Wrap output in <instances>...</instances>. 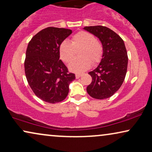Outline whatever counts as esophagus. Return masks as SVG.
<instances>
[{
  "label": "esophagus",
  "instance_id": "1",
  "mask_svg": "<svg viewBox=\"0 0 152 152\" xmlns=\"http://www.w3.org/2000/svg\"><path fill=\"white\" fill-rule=\"evenodd\" d=\"M82 75H83L82 74H76V78H79Z\"/></svg>",
  "mask_w": 152,
  "mask_h": 152
}]
</instances>
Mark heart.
<instances>
[{
	"mask_svg": "<svg viewBox=\"0 0 152 152\" xmlns=\"http://www.w3.org/2000/svg\"><path fill=\"white\" fill-rule=\"evenodd\" d=\"M80 48L78 55L80 57L74 59L69 65V69L76 73L88 69L91 63L97 65L103 56L102 44L95 36L87 31H80L72 36L71 42L66 40L61 42L58 47L60 58L64 63H69L75 55V50Z\"/></svg>",
	"mask_w": 152,
	"mask_h": 152,
	"instance_id": "heart-1",
	"label": "heart"
}]
</instances>
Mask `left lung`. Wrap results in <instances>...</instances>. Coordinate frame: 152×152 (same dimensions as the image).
<instances>
[{
	"mask_svg": "<svg viewBox=\"0 0 152 152\" xmlns=\"http://www.w3.org/2000/svg\"><path fill=\"white\" fill-rule=\"evenodd\" d=\"M84 29L97 36L103 48L100 64L89 72L92 81L87 91L96 99H105L114 95L125 80L128 63L127 50L121 36L108 27L97 25Z\"/></svg>",
	"mask_w": 152,
	"mask_h": 152,
	"instance_id": "1",
	"label": "left lung"
}]
</instances>
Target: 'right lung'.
Instances as JSON below:
<instances>
[{"mask_svg": "<svg viewBox=\"0 0 152 152\" xmlns=\"http://www.w3.org/2000/svg\"><path fill=\"white\" fill-rule=\"evenodd\" d=\"M69 29L49 27L33 36L26 50L25 72L36 96L49 103L61 102L75 74L59 59L58 47L72 34Z\"/></svg>", "mask_w": 152, "mask_h": 152, "instance_id": "obj_1", "label": "right lung"}]
</instances>
